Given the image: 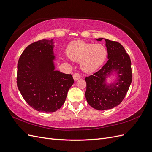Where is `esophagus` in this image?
<instances>
[{"mask_svg": "<svg viewBox=\"0 0 152 152\" xmlns=\"http://www.w3.org/2000/svg\"><path fill=\"white\" fill-rule=\"evenodd\" d=\"M73 79H74V80L76 81V80H79V79H80L81 76H80V75L79 74V73H74V74H73Z\"/></svg>", "mask_w": 152, "mask_h": 152, "instance_id": "esophagus-1", "label": "esophagus"}]
</instances>
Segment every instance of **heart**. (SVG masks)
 Masks as SVG:
<instances>
[{"label": "heart", "mask_w": 152, "mask_h": 152, "mask_svg": "<svg viewBox=\"0 0 152 152\" xmlns=\"http://www.w3.org/2000/svg\"><path fill=\"white\" fill-rule=\"evenodd\" d=\"M107 53V49L102 44L87 43L82 40L73 41L66 48L69 59L80 62L82 70L87 73H93L102 66Z\"/></svg>", "instance_id": "1"}]
</instances>
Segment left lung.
Instances as JSON below:
<instances>
[{
    "mask_svg": "<svg viewBox=\"0 0 152 152\" xmlns=\"http://www.w3.org/2000/svg\"><path fill=\"white\" fill-rule=\"evenodd\" d=\"M104 39L108 52V61L93 75L86 77L87 103L98 110L111 109L120 104L129 88L132 82L131 61L122 45L115 41ZM116 73L114 83L107 84L106 78Z\"/></svg>",
    "mask_w": 152,
    "mask_h": 152,
    "instance_id": "1",
    "label": "left lung"
}]
</instances>
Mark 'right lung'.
<instances>
[{
  "label": "right lung",
  "mask_w": 152,
  "mask_h": 152,
  "mask_svg": "<svg viewBox=\"0 0 152 152\" xmlns=\"http://www.w3.org/2000/svg\"><path fill=\"white\" fill-rule=\"evenodd\" d=\"M53 39L30 44L18 63L17 86L31 108L54 112L65 102L74 80L71 74L55 70Z\"/></svg>",
  "instance_id": "obj_1"
}]
</instances>
